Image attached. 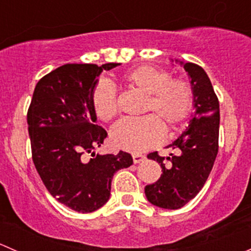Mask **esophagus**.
<instances>
[{
	"label": "esophagus",
	"instance_id": "esophagus-1",
	"mask_svg": "<svg viewBox=\"0 0 251 251\" xmlns=\"http://www.w3.org/2000/svg\"><path fill=\"white\" fill-rule=\"evenodd\" d=\"M132 159H133V163L138 164V163H141V161H143L144 159H146V156L142 155V154H133Z\"/></svg>",
	"mask_w": 251,
	"mask_h": 251
}]
</instances>
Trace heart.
<instances>
[{"instance_id":"obj_1","label":"heart","mask_w":251,"mask_h":251,"mask_svg":"<svg viewBox=\"0 0 251 251\" xmlns=\"http://www.w3.org/2000/svg\"><path fill=\"white\" fill-rule=\"evenodd\" d=\"M127 87L146 95L138 119H121L110 130L115 148L141 153L158 144L163 138V126L178 125L191 113L193 90L183 78H170L168 72L151 65H141L121 76ZM92 107L98 119L109 121L118 113L115 90L110 83H97L92 92Z\"/></svg>"}]
</instances>
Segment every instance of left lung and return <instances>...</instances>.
Returning a JSON list of instances; mask_svg holds the SVG:
<instances>
[{"mask_svg": "<svg viewBox=\"0 0 251 251\" xmlns=\"http://www.w3.org/2000/svg\"><path fill=\"white\" fill-rule=\"evenodd\" d=\"M191 78L193 107L196 111L188 127L168 148L178 149V155L168 156L170 165L158 151L148 155L161 166L160 178L144 188L149 203L163 209L176 210L184 206L201 192L214 166L219 151L220 104L211 81L205 70L194 63L176 60Z\"/></svg>", "mask_w": 251, "mask_h": 251, "instance_id": "8db88e82", "label": "left lung"}]
</instances>
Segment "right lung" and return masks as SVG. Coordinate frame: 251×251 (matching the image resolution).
Listing matches in <instances>:
<instances>
[{
    "instance_id": "1",
    "label": "right lung",
    "mask_w": 251,
    "mask_h": 251,
    "mask_svg": "<svg viewBox=\"0 0 251 251\" xmlns=\"http://www.w3.org/2000/svg\"><path fill=\"white\" fill-rule=\"evenodd\" d=\"M118 65H62L37 82L27 110L32 161L42 182L59 203L82 214L107 203L114 174L133 163L126 151L100 155L93 151L107 137L96 125L93 88L102 72ZM83 152L93 158L85 162Z\"/></svg>"
}]
</instances>
